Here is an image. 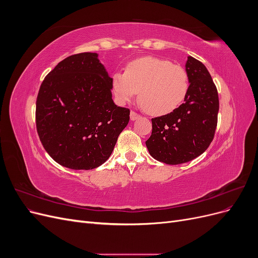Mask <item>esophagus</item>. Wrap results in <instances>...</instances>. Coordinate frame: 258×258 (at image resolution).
I'll use <instances>...</instances> for the list:
<instances>
[{
    "label": "esophagus",
    "instance_id": "esophagus-1",
    "mask_svg": "<svg viewBox=\"0 0 258 258\" xmlns=\"http://www.w3.org/2000/svg\"><path fill=\"white\" fill-rule=\"evenodd\" d=\"M139 118H141V115H139L138 113H136V112H134V111L130 112V119H131L132 121H135V120H137V119H139Z\"/></svg>",
    "mask_w": 258,
    "mask_h": 258
}]
</instances>
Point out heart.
<instances>
[{"instance_id": "1", "label": "heart", "mask_w": 258, "mask_h": 258, "mask_svg": "<svg viewBox=\"0 0 258 258\" xmlns=\"http://www.w3.org/2000/svg\"><path fill=\"white\" fill-rule=\"evenodd\" d=\"M189 90L186 70L167 59L145 56L130 61L124 72L116 73L112 91L117 102H131L139 92L144 110L154 116L168 115L183 104Z\"/></svg>"}]
</instances>
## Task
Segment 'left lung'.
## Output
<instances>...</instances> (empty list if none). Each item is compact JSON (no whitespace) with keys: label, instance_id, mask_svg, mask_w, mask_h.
<instances>
[{"label":"left lung","instance_id":"obj_1","mask_svg":"<svg viewBox=\"0 0 258 258\" xmlns=\"http://www.w3.org/2000/svg\"><path fill=\"white\" fill-rule=\"evenodd\" d=\"M185 69L189 90L184 103L153 118L152 136L145 142L152 157L167 165H181L205 153L217 124V89L206 66L189 56Z\"/></svg>","mask_w":258,"mask_h":258}]
</instances>
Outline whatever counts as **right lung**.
Wrapping results in <instances>:
<instances>
[{"mask_svg": "<svg viewBox=\"0 0 258 258\" xmlns=\"http://www.w3.org/2000/svg\"><path fill=\"white\" fill-rule=\"evenodd\" d=\"M112 77L98 53L62 60L43 81L36 129L50 157L73 170H91L110 157L130 111L112 99Z\"/></svg>", "mask_w": 258, "mask_h": 258, "instance_id": "obj_1", "label": "right lung"}]
</instances>
